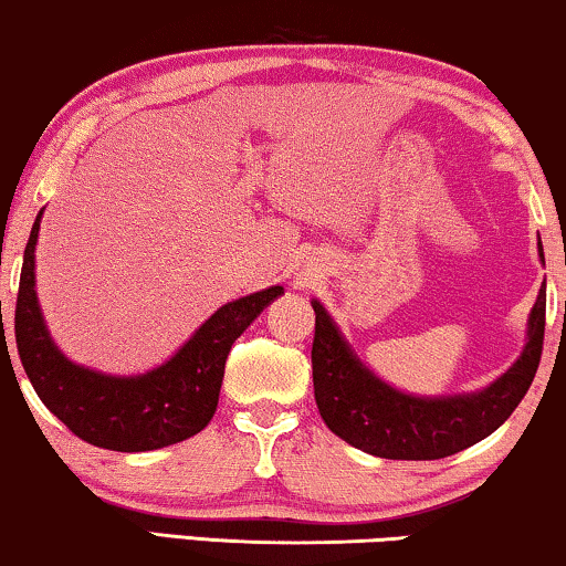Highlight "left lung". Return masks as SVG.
Listing matches in <instances>:
<instances>
[{"mask_svg":"<svg viewBox=\"0 0 566 566\" xmlns=\"http://www.w3.org/2000/svg\"><path fill=\"white\" fill-rule=\"evenodd\" d=\"M312 306L316 314L314 399L322 420L345 443L378 459H446L492 436L531 389L544 350L546 293L541 289L528 319V345L505 376L484 391L463 397H409L370 374L347 347L319 301H312Z\"/></svg>","mask_w":566,"mask_h":566,"instance_id":"8db88e82","label":"left lung"}]
</instances>
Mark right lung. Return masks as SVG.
Returning a JSON list of instances; mask_svg holds the SVG:
<instances>
[{"mask_svg": "<svg viewBox=\"0 0 566 566\" xmlns=\"http://www.w3.org/2000/svg\"><path fill=\"white\" fill-rule=\"evenodd\" d=\"M38 229L41 213L22 258L14 339L43 405L76 438L120 453L157 451L203 430L219 405L231 345L270 301L281 296V285L221 306L165 366L144 376H105L64 358L45 329L35 296Z\"/></svg>", "mask_w": 566, "mask_h": 566, "instance_id": "right-lung-1", "label": "right lung"}]
</instances>
